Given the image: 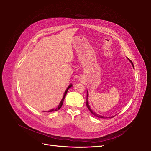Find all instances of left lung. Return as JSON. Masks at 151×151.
<instances>
[{"instance_id": "obj_1", "label": "left lung", "mask_w": 151, "mask_h": 151, "mask_svg": "<svg viewBox=\"0 0 151 151\" xmlns=\"http://www.w3.org/2000/svg\"><path fill=\"white\" fill-rule=\"evenodd\" d=\"M128 59L129 60V61L131 62V63H132V67H133V68H134V66H133V62L128 58ZM88 91H87V101H86V106H87V107H88V108L89 109V110L90 111V112L93 114V115H94L95 116H96V117H99V118H110V117H114L115 116H112V117H104V116H101V115H99V114H97V113H95L94 111H93L91 109V107H90V106H89V102H88Z\"/></svg>"}]
</instances>
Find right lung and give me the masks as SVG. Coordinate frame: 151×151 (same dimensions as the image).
Returning a JSON list of instances; mask_svg holds the SVG:
<instances>
[{
  "instance_id": "right-lung-1",
  "label": "right lung",
  "mask_w": 151,
  "mask_h": 151,
  "mask_svg": "<svg viewBox=\"0 0 151 151\" xmlns=\"http://www.w3.org/2000/svg\"><path fill=\"white\" fill-rule=\"evenodd\" d=\"M71 87H72V84H70L68 86V88H67V89L65 90V92H64V94H63V98H62V100L60 101V104H59V105H58V106L56 108H54V109L53 108V109H51V110H50V111H47V112H52V111H58V110H59V109L62 107V104H63V100H64V99H65V96H66V95H67V91H68V90L71 88Z\"/></svg>"
}]
</instances>
